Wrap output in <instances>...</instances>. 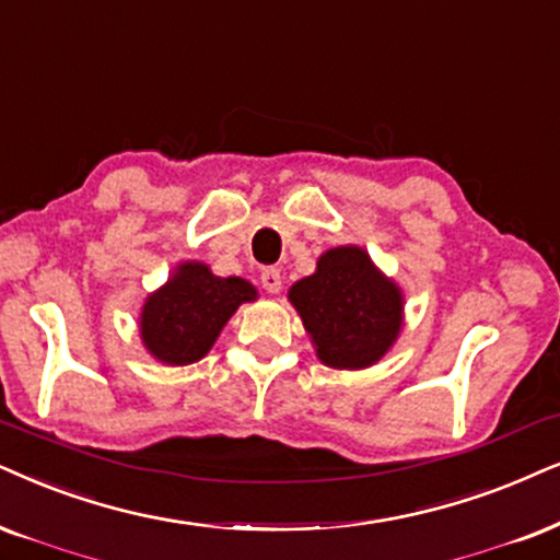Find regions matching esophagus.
I'll list each match as a JSON object with an SVG mask.
<instances>
[{
  "mask_svg": "<svg viewBox=\"0 0 560 560\" xmlns=\"http://www.w3.org/2000/svg\"><path fill=\"white\" fill-rule=\"evenodd\" d=\"M260 284L268 294H279L281 292V273L279 268H266L264 273H260Z\"/></svg>",
  "mask_w": 560,
  "mask_h": 560,
  "instance_id": "esophagus-1",
  "label": "esophagus"
}]
</instances>
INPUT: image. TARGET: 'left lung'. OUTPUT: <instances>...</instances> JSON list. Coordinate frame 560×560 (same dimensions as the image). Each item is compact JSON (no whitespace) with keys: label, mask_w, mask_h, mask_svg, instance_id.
<instances>
[{"label":"left lung","mask_w":560,"mask_h":560,"mask_svg":"<svg viewBox=\"0 0 560 560\" xmlns=\"http://www.w3.org/2000/svg\"><path fill=\"white\" fill-rule=\"evenodd\" d=\"M317 359L332 370H366L398 341L406 296L359 245H338L317 258L315 273L289 287Z\"/></svg>","instance_id":"1"}]
</instances>
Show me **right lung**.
Instances as JSON below:
<instances>
[{"instance_id": "right-lung-1", "label": "right lung", "mask_w": 560, "mask_h": 560, "mask_svg": "<svg viewBox=\"0 0 560 560\" xmlns=\"http://www.w3.org/2000/svg\"><path fill=\"white\" fill-rule=\"evenodd\" d=\"M256 300L258 289L250 281L217 276L201 260H183L141 304V343L162 364H194L211 351L240 304Z\"/></svg>"}]
</instances>
